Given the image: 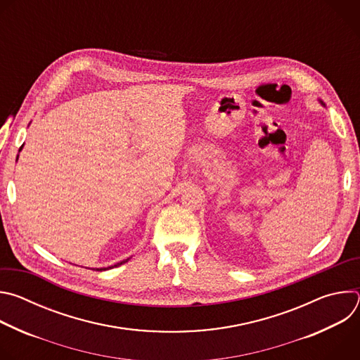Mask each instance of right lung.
Here are the masks:
<instances>
[{
    "label": "right lung",
    "mask_w": 360,
    "mask_h": 360,
    "mask_svg": "<svg viewBox=\"0 0 360 360\" xmlns=\"http://www.w3.org/2000/svg\"><path fill=\"white\" fill-rule=\"evenodd\" d=\"M21 149V148H20ZM127 261H122V262H120V264H117V265H114V266H120V265H122V264H125ZM114 266H110V268H107V269H111V268H114ZM105 268H101V269H96V271H107Z\"/></svg>",
    "instance_id": "obj_1"
}]
</instances>
